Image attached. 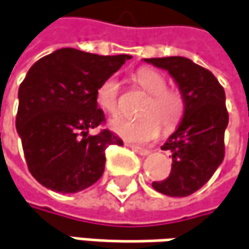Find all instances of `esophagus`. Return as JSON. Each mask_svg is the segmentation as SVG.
<instances>
[{
	"label": "esophagus",
	"instance_id": "34e87169",
	"mask_svg": "<svg viewBox=\"0 0 249 249\" xmlns=\"http://www.w3.org/2000/svg\"><path fill=\"white\" fill-rule=\"evenodd\" d=\"M130 148L134 151V153H137L139 156H148L150 153H151V150L150 148H143V147H139V145H130Z\"/></svg>",
	"mask_w": 249,
	"mask_h": 249
}]
</instances>
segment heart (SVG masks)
Masks as SVG:
<instances>
[{
    "label": "heart",
    "instance_id": "1",
    "mask_svg": "<svg viewBox=\"0 0 249 249\" xmlns=\"http://www.w3.org/2000/svg\"><path fill=\"white\" fill-rule=\"evenodd\" d=\"M134 80L148 99L142 107V118H116L109 122V127L122 139L131 143H147L158 137L161 124L165 130L178 126L185 112V101L178 91L167 89V80L161 72L153 69L139 70ZM96 104L109 115L119 112V82L109 77L96 89Z\"/></svg>",
    "mask_w": 249,
    "mask_h": 249
}]
</instances>
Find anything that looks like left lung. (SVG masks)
Masks as SVG:
<instances>
[{"label": "left lung", "instance_id": "left-lung-1", "mask_svg": "<svg viewBox=\"0 0 249 249\" xmlns=\"http://www.w3.org/2000/svg\"><path fill=\"white\" fill-rule=\"evenodd\" d=\"M168 71L185 101V112L175 131L161 147L172 153L165 180L153 182L157 192L183 197L200 189L224 158V131L229 124L226 93L217 78L186 57L144 58Z\"/></svg>", "mask_w": 249, "mask_h": 249}]
</instances>
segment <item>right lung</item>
Instances as JSON below:
<instances>
[{"label":"right lung","instance_id":"obj_1","mask_svg":"<svg viewBox=\"0 0 249 249\" xmlns=\"http://www.w3.org/2000/svg\"><path fill=\"white\" fill-rule=\"evenodd\" d=\"M129 58L64 47L28 71L18 91L17 131L28 168L44 188L77 193L102 177L106 147L123 142L109 130L89 134L105 120L95 95Z\"/></svg>","mask_w":249,"mask_h":249}]
</instances>
